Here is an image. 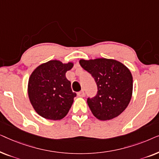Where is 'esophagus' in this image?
I'll use <instances>...</instances> for the list:
<instances>
[{"label": "esophagus", "instance_id": "obj_1", "mask_svg": "<svg viewBox=\"0 0 159 159\" xmlns=\"http://www.w3.org/2000/svg\"><path fill=\"white\" fill-rule=\"evenodd\" d=\"M84 95H85V93H84V91L83 90H82L81 91L77 93V95L79 97H84Z\"/></svg>", "mask_w": 159, "mask_h": 159}]
</instances>
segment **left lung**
I'll list each match as a JSON object with an SVG mask.
<instances>
[{
    "label": "left lung",
    "instance_id": "8db88e82",
    "mask_svg": "<svg viewBox=\"0 0 159 159\" xmlns=\"http://www.w3.org/2000/svg\"><path fill=\"white\" fill-rule=\"evenodd\" d=\"M80 64L94 78L97 93L87 102L93 114L100 120L118 116L129 105L132 94V76L121 62L107 58L80 60Z\"/></svg>",
    "mask_w": 159,
    "mask_h": 159
}]
</instances>
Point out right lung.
Returning a JSON list of instances; mask_svg holds the SVG:
<instances>
[{
  "instance_id": "obj_1",
  "label": "right lung",
  "mask_w": 159,
  "mask_h": 159,
  "mask_svg": "<svg viewBox=\"0 0 159 159\" xmlns=\"http://www.w3.org/2000/svg\"><path fill=\"white\" fill-rule=\"evenodd\" d=\"M72 66V63L53 60L40 65L32 73L28 83L29 98L43 118L60 120L68 114L77 95L66 77V72Z\"/></svg>"
}]
</instances>
